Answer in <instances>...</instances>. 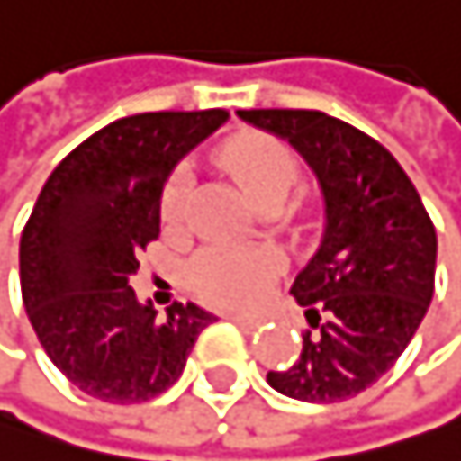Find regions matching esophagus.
<instances>
[{
	"label": "esophagus",
	"mask_w": 461,
	"mask_h": 461,
	"mask_svg": "<svg viewBox=\"0 0 461 461\" xmlns=\"http://www.w3.org/2000/svg\"><path fill=\"white\" fill-rule=\"evenodd\" d=\"M226 320H232V322L244 325V328H255V325H261L258 316H252V313H226Z\"/></svg>",
	"instance_id": "34e87169"
}]
</instances>
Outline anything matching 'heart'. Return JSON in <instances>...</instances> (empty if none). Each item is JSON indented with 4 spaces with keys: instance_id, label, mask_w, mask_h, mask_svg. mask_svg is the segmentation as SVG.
I'll return each instance as SVG.
<instances>
[{
    "instance_id": "obj_1",
    "label": "heart",
    "mask_w": 461,
    "mask_h": 461,
    "mask_svg": "<svg viewBox=\"0 0 461 461\" xmlns=\"http://www.w3.org/2000/svg\"><path fill=\"white\" fill-rule=\"evenodd\" d=\"M221 159L240 191L264 206H282L299 183V162L282 141L264 133H240L229 139ZM188 176L174 174L162 191V221L176 226L185 206ZM191 285L217 304H252L276 273V258L255 247H209L191 261Z\"/></svg>"
}]
</instances>
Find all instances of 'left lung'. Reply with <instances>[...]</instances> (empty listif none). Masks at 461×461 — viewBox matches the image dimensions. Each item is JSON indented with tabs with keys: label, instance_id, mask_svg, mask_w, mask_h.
I'll list each match as a JSON object with an SVG mask.
<instances>
[{
	"label": "left lung",
	"instance_id": "obj_1",
	"mask_svg": "<svg viewBox=\"0 0 461 461\" xmlns=\"http://www.w3.org/2000/svg\"><path fill=\"white\" fill-rule=\"evenodd\" d=\"M238 118L308 162L325 214L320 247L290 290L316 334L267 384L308 403L354 398L392 369L430 308V214L398 159L357 127L316 110H238Z\"/></svg>",
	"mask_w": 461,
	"mask_h": 461
}]
</instances>
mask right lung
<instances>
[{"label": "right lung", "instance_id": "add662e5", "mask_svg": "<svg viewBox=\"0 0 461 461\" xmlns=\"http://www.w3.org/2000/svg\"><path fill=\"white\" fill-rule=\"evenodd\" d=\"M226 122L223 110L118 118L77 145L40 191L20 240L25 313L51 363L92 398L159 395L214 322L194 302L159 313L139 302L130 276L136 255L159 238L167 176Z\"/></svg>", "mask_w": 461, "mask_h": 461}]
</instances>
